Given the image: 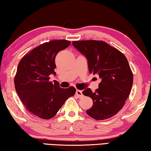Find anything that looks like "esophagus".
<instances>
[{"label": "esophagus", "instance_id": "obj_1", "mask_svg": "<svg viewBox=\"0 0 151 151\" xmlns=\"http://www.w3.org/2000/svg\"><path fill=\"white\" fill-rule=\"evenodd\" d=\"M76 94L78 95V97H82L83 96V94H82V91H80V90H76Z\"/></svg>", "mask_w": 151, "mask_h": 151}]
</instances>
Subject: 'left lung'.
I'll return each instance as SVG.
<instances>
[{
	"label": "left lung",
	"mask_w": 151,
	"mask_h": 151,
	"mask_svg": "<svg viewBox=\"0 0 151 151\" xmlns=\"http://www.w3.org/2000/svg\"><path fill=\"white\" fill-rule=\"evenodd\" d=\"M72 44L88 61L89 73L101 79L99 88H86L82 94L93 99L86 110L95 120L113 116L123 108L133 85V73L124 54L102 41H76Z\"/></svg>",
	"instance_id": "8db88e82"
}]
</instances>
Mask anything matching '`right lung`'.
Instances as JSON below:
<instances>
[{
	"mask_svg": "<svg viewBox=\"0 0 151 151\" xmlns=\"http://www.w3.org/2000/svg\"><path fill=\"white\" fill-rule=\"evenodd\" d=\"M67 40H54L34 48L22 58L15 76V88L26 108L43 119L54 117L76 88H60L59 83L49 81L56 74L55 57L70 45Z\"/></svg>",
	"mask_w": 151,
	"mask_h": 151,
	"instance_id": "1",
	"label": "right lung"
}]
</instances>
